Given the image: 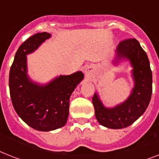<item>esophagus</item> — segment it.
Segmentation results:
<instances>
[{"label":"esophagus","mask_w":159,"mask_h":159,"mask_svg":"<svg viewBox=\"0 0 159 159\" xmlns=\"http://www.w3.org/2000/svg\"><path fill=\"white\" fill-rule=\"evenodd\" d=\"M85 74L87 77H92L93 76V73H92V70L90 69V67H87L85 70Z\"/></svg>","instance_id":"obj_1"}]
</instances>
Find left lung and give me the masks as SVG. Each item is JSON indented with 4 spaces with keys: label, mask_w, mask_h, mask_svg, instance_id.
Instances as JSON below:
<instances>
[{
    "label": "left lung",
    "mask_w": 159,
    "mask_h": 159,
    "mask_svg": "<svg viewBox=\"0 0 159 159\" xmlns=\"http://www.w3.org/2000/svg\"><path fill=\"white\" fill-rule=\"evenodd\" d=\"M118 58H127L133 67L134 87L130 96L122 104L107 109L97 94L92 97L96 118L102 125L110 129L128 127L140 117L148 107L152 96V71L145 51L136 39H126L119 43Z\"/></svg>",
    "instance_id": "1"
}]
</instances>
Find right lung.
<instances>
[{
	"instance_id": "obj_1",
	"label": "right lung",
	"mask_w": 159,
	"mask_h": 159,
	"mask_svg": "<svg viewBox=\"0 0 159 159\" xmlns=\"http://www.w3.org/2000/svg\"><path fill=\"white\" fill-rule=\"evenodd\" d=\"M50 36V34L43 32L26 39L16 52L9 76L15 111L29 126L39 131L53 130L65 125L69 113V98L84 77L82 72H77L59 76L45 86L33 83L29 79L26 55Z\"/></svg>"
}]
</instances>
